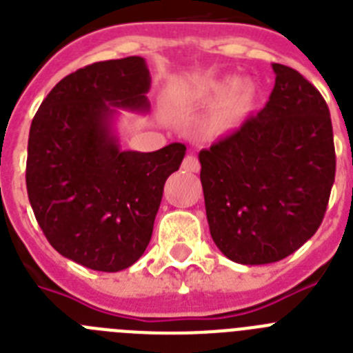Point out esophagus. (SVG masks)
Segmentation results:
<instances>
[{"mask_svg": "<svg viewBox=\"0 0 353 353\" xmlns=\"http://www.w3.org/2000/svg\"><path fill=\"white\" fill-rule=\"evenodd\" d=\"M182 168L185 171H189V173H198V171H199L198 157H196V155H192V154L185 155V159H183V162H182Z\"/></svg>", "mask_w": 353, "mask_h": 353, "instance_id": "1", "label": "esophagus"}]
</instances>
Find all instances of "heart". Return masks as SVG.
<instances>
[{
  "label": "heart",
  "mask_w": 353,
  "mask_h": 353,
  "mask_svg": "<svg viewBox=\"0 0 353 353\" xmlns=\"http://www.w3.org/2000/svg\"><path fill=\"white\" fill-rule=\"evenodd\" d=\"M201 99L215 97L205 120V129L210 136H226L239 129L256 109L260 88L251 77H235L228 84L212 81L199 86Z\"/></svg>",
  "instance_id": "b5f03b06"
}]
</instances>
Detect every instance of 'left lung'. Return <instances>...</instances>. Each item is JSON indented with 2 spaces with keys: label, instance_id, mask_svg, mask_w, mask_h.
Listing matches in <instances>:
<instances>
[{
  "label": "left lung",
  "instance_id": "1",
  "mask_svg": "<svg viewBox=\"0 0 353 353\" xmlns=\"http://www.w3.org/2000/svg\"><path fill=\"white\" fill-rule=\"evenodd\" d=\"M276 84L256 117L199 152L210 235L242 265L290 256L320 228L334 183L330 113L310 81L272 63Z\"/></svg>",
  "mask_w": 353,
  "mask_h": 353
}]
</instances>
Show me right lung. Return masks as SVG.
<instances>
[{
    "label": "right lung",
    "mask_w": 353,
    "mask_h": 353,
    "mask_svg": "<svg viewBox=\"0 0 353 353\" xmlns=\"http://www.w3.org/2000/svg\"><path fill=\"white\" fill-rule=\"evenodd\" d=\"M141 56L72 72L43 99L28 139V198L39 226L61 256L101 272L141 258L152 239L164 183L185 145L121 150L117 108L148 111Z\"/></svg>",
    "instance_id": "1"
}]
</instances>
